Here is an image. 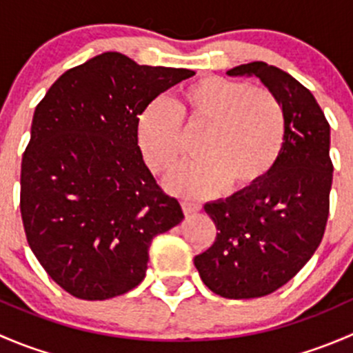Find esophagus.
<instances>
[{
  "label": "esophagus",
  "instance_id": "obj_1",
  "mask_svg": "<svg viewBox=\"0 0 353 353\" xmlns=\"http://www.w3.org/2000/svg\"><path fill=\"white\" fill-rule=\"evenodd\" d=\"M181 206H183L184 215H193V213H196V212H199V210H201V205H198V203L183 201V203H181Z\"/></svg>",
  "mask_w": 353,
  "mask_h": 353
}]
</instances>
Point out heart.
<instances>
[{"instance_id": "heart-1", "label": "heart", "mask_w": 353, "mask_h": 353, "mask_svg": "<svg viewBox=\"0 0 353 353\" xmlns=\"http://www.w3.org/2000/svg\"><path fill=\"white\" fill-rule=\"evenodd\" d=\"M183 117L206 133L199 141L203 159L167 179L177 194L212 196L225 186L229 193H245L270 176L282 155L287 121L279 97L248 81L205 77L186 85L176 105L157 99L138 116V147L157 174L169 172L186 154Z\"/></svg>"}]
</instances>
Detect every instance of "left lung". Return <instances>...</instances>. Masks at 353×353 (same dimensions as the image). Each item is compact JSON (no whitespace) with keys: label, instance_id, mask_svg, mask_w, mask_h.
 Here are the masks:
<instances>
[{"label":"left lung","instance_id":"left-lung-1","mask_svg":"<svg viewBox=\"0 0 353 353\" xmlns=\"http://www.w3.org/2000/svg\"><path fill=\"white\" fill-rule=\"evenodd\" d=\"M227 74L259 78L279 97L285 143L275 169L254 190L206 203L216 239L194 266L220 297L254 299L294 279L321 243L333 179L330 124L314 95L280 68L254 61Z\"/></svg>","mask_w":353,"mask_h":353}]
</instances>
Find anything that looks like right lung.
<instances>
[{"label": "right lung", "mask_w": 353, "mask_h": 353, "mask_svg": "<svg viewBox=\"0 0 353 353\" xmlns=\"http://www.w3.org/2000/svg\"><path fill=\"white\" fill-rule=\"evenodd\" d=\"M193 74L102 52L63 73L35 108L20 212L32 252L73 297L130 292L145 279L152 239L183 222L145 165L137 121Z\"/></svg>", "instance_id": "1"}]
</instances>
